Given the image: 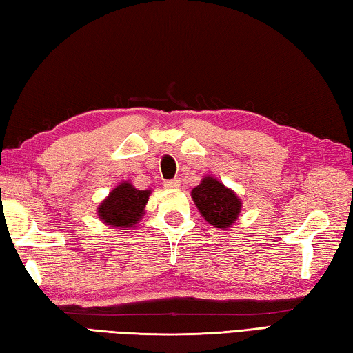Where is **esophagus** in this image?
Wrapping results in <instances>:
<instances>
[{
    "label": "esophagus",
    "instance_id": "esophagus-1",
    "mask_svg": "<svg viewBox=\"0 0 353 353\" xmlns=\"http://www.w3.org/2000/svg\"><path fill=\"white\" fill-rule=\"evenodd\" d=\"M181 184V179L179 178H174V179H168V181H164V185L168 187V189H176Z\"/></svg>",
    "mask_w": 353,
    "mask_h": 353
}]
</instances>
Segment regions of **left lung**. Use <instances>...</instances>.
Masks as SVG:
<instances>
[{
    "label": "left lung",
    "mask_w": 353,
    "mask_h": 353,
    "mask_svg": "<svg viewBox=\"0 0 353 353\" xmlns=\"http://www.w3.org/2000/svg\"><path fill=\"white\" fill-rule=\"evenodd\" d=\"M192 199L208 224L222 230L234 224L242 208L236 193L213 176L203 178L199 185L193 187Z\"/></svg>",
    "instance_id": "left-lung-1"
}]
</instances>
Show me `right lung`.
Returning <instances> with one entry per match:
<instances>
[{
    "mask_svg": "<svg viewBox=\"0 0 353 353\" xmlns=\"http://www.w3.org/2000/svg\"><path fill=\"white\" fill-rule=\"evenodd\" d=\"M150 190H139L129 183H120L97 208L99 218L106 225L121 230L132 228L145 214Z\"/></svg>",
    "mask_w": 353,
    "mask_h": 353,
    "instance_id": "obj_1",
    "label": "right lung"
}]
</instances>
